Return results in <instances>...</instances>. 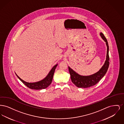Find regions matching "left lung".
Segmentation results:
<instances>
[{"label": "left lung", "mask_w": 124, "mask_h": 124, "mask_svg": "<svg viewBox=\"0 0 124 124\" xmlns=\"http://www.w3.org/2000/svg\"><path fill=\"white\" fill-rule=\"evenodd\" d=\"M100 36L106 42L107 46L106 60L103 66L99 71L89 76H82L78 74L75 71L68 66L69 73L71 75L72 82L76 86L79 88H87L94 85L99 82L100 79L105 76L109 65V46L108 42L103 33L100 32Z\"/></svg>", "instance_id": "1"}]
</instances>
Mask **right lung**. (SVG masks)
<instances>
[{
    "mask_svg": "<svg viewBox=\"0 0 124 124\" xmlns=\"http://www.w3.org/2000/svg\"><path fill=\"white\" fill-rule=\"evenodd\" d=\"M58 65V64L54 65L51 70L50 71L49 73L48 74L47 76L45 78L40 80L39 81L34 83L26 82L25 81L22 80L21 78H20L18 75L16 74L18 78L20 80V81H22V82L26 86H27L28 88L31 89H35V90H41L43 89H45L47 88L48 86H49L52 83L54 73L55 70V69Z\"/></svg>",
    "mask_w": 124,
    "mask_h": 124,
    "instance_id": "1",
    "label": "right lung"
}]
</instances>
